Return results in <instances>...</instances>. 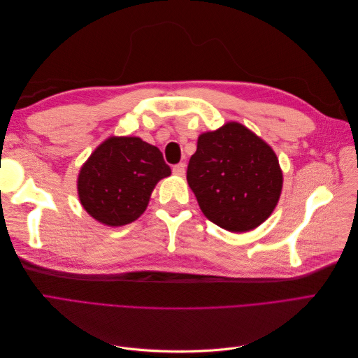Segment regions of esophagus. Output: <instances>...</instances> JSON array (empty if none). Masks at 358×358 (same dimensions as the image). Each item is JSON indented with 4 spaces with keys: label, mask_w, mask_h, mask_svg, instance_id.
Instances as JSON below:
<instances>
[{
    "label": "esophagus",
    "mask_w": 358,
    "mask_h": 358,
    "mask_svg": "<svg viewBox=\"0 0 358 358\" xmlns=\"http://www.w3.org/2000/svg\"><path fill=\"white\" fill-rule=\"evenodd\" d=\"M173 173H175L176 176H183L185 175V164H183V162H179V164H176V166H173Z\"/></svg>",
    "instance_id": "1"
}]
</instances>
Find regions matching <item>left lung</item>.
Wrapping results in <instances>:
<instances>
[{
    "label": "left lung",
    "mask_w": 358,
    "mask_h": 358,
    "mask_svg": "<svg viewBox=\"0 0 358 358\" xmlns=\"http://www.w3.org/2000/svg\"><path fill=\"white\" fill-rule=\"evenodd\" d=\"M187 180L206 218L233 233L264 222L282 189L273 149L237 122L199 137Z\"/></svg>",
    "instance_id": "8db88e82"
}]
</instances>
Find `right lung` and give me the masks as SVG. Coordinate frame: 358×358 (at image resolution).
I'll return each mask as SVG.
<instances>
[{
  "mask_svg": "<svg viewBox=\"0 0 358 358\" xmlns=\"http://www.w3.org/2000/svg\"><path fill=\"white\" fill-rule=\"evenodd\" d=\"M170 173L158 148L138 137H110L80 169L79 199L96 221L125 225L146 210L157 182Z\"/></svg>",
  "mask_w": 358,
  "mask_h": 358,
  "instance_id": "1",
  "label": "right lung"
}]
</instances>
